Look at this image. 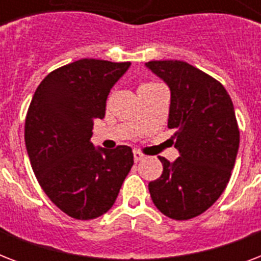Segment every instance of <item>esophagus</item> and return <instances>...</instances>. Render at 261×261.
<instances>
[{"instance_id": "1", "label": "esophagus", "mask_w": 261, "mask_h": 261, "mask_svg": "<svg viewBox=\"0 0 261 261\" xmlns=\"http://www.w3.org/2000/svg\"><path fill=\"white\" fill-rule=\"evenodd\" d=\"M143 159H145V157H143V154H141L139 151H134V161H135V163H139V161H142Z\"/></svg>"}]
</instances>
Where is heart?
<instances>
[{
	"mask_svg": "<svg viewBox=\"0 0 261 261\" xmlns=\"http://www.w3.org/2000/svg\"><path fill=\"white\" fill-rule=\"evenodd\" d=\"M154 85H155V84H151V83H149V84H142V85L139 87V90L146 89V88H150V87H154Z\"/></svg>",
	"mask_w": 261,
	"mask_h": 261,
	"instance_id": "1",
	"label": "heart"
}]
</instances>
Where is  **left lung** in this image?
<instances>
[{"instance_id":"obj_1","label":"left lung","mask_w":261,"mask_h":261,"mask_svg":"<svg viewBox=\"0 0 261 261\" xmlns=\"http://www.w3.org/2000/svg\"><path fill=\"white\" fill-rule=\"evenodd\" d=\"M146 67L171 89L168 127L178 159L160 157L163 174L149 182L164 215L198 217L226 188L239 151L240 131L230 96L221 83L182 61H151Z\"/></svg>"}]
</instances>
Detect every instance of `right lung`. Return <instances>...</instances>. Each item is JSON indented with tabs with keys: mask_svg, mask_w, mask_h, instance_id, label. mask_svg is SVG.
Returning <instances> with one entry per match:
<instances>
[{
	"mask_svg": "<svg viewBox=\"0 0 261 261\" xmlns=\"http://www.w3.org/2000/svg\"><path fill=\"white\" fill-rule=\"evenodd\" d=\"M130 62L80 59L51 71L35 92L25 118V146L39 184L75 219H94L114 206L134 164L130 146L90 142L94 119Z\"/></svg>",
	"mask_w": 261,
	"mask_h": 261,
	"instance_id": "obj_1",
	"label": "right lung"
}]
</instances>
